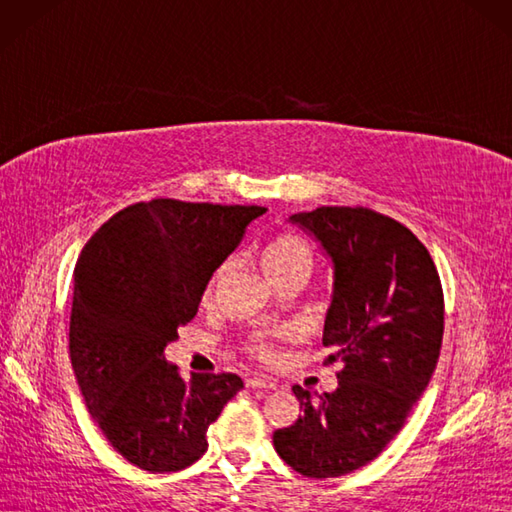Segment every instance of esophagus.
Wrapping results in <instances>:
<instances>
[{
  "mask_svg": "<svg viewBox=\"0 0 512 512\" xmlns=\"http://www.w3.org/2000/svg\"><path fill=\"white\" fill-rule=\"evenodd\" d=\"M246 387H250V389H275L277 385L273 383V380L262 378V376H248Z\"/></svg>",
  "mask_w": 512,
  "mask_h": 512,
  "instance_id": "34e87169",
  "label": "esophagus"
}]
</instances>
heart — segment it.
I'll use <instances>...</instances> for the list:
<instances>
[{
  "label": "heart",
  "instance_id": "obj_1",
  "mask_svg": "<svg viewBox=\"0 0 512 512\" xmlns=\"http://www.w3.org/2000/svg\"><path fill=\"white\" fill-rule=\"evenodd\" d=\"M259 264H262L264 273L273 284L290 275H308L312 268V248L306 239L295 233H277L262 246ZM215 279L217 273L211 279L209 290L215 284ZM248 352L259 361H270L273 358V343L264 336H250Z\"/></svg>",
  "mask_w": 512,
  "mask_h": 512
}]
</instances>
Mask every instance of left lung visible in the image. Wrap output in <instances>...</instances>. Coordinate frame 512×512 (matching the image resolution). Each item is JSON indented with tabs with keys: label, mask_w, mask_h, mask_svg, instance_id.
Instances as JSON below:
<instances>
[{
	"label": "left lung",
	"mask_w": 512,
	"mask_h": 512,
	"mask_svg": "<svg viewBox=\"0 0 512 512\" xmlns=\"http://www.w3.org/2000/svg\"><path fill=\"white\" fill-rule=\"evenodd\" d=\"M290 222L319 239L334 264L325 317L328 361L343 367L332 394L301 402L295 424L273 433L279 458L306 477H339L372 462L429 385L444 332L436 264L407 226L365 206H319Z\"/></svg>",
	"instance_id": "8db88e82"
}]
</instances>
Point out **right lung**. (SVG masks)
Returning <instances> with one entry per match:
<instances>
[{
	"mask_svg": "<svg viewBox=\"0 0 512 512\" xmlns=\"http://www.w3.org/2000/svg\"><path fill=\"white\" fill-rule=\"evenodd\" d=\"M264 213L242 204L138 202L81 250L70 314L74 376L107 442L143 471L173 473L200 460L206 431L244 387L224 372L184 380L162 352Z\"/></svg>",
	"mask_w": 512,
	"mask_h": 512,
	"instance_id": "1",
	"label": "right lung"
}]
</instances>
